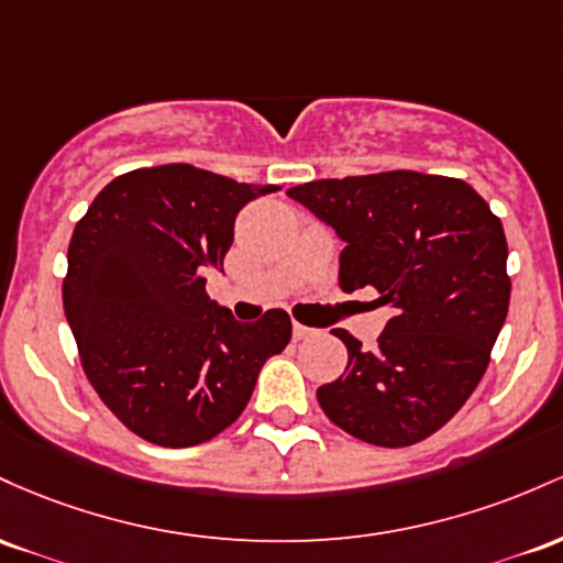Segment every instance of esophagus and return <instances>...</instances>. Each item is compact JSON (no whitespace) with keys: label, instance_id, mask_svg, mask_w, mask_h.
<instances>
[{"label":"esophagus","instance_id":"obj_1","mask_svg":"<svg viewBox=\"0 0 563 563\" xmlns=\"http://www.w3.org/2000/svg\"><path fill=\"white\" fill-rule=\"evenodd\" d=\"M316 330H311V327H306V324H300V321H295L292 324V334H295V340H306V338H311Z\"/></svg>","mask_w":563,"mask_h":563}]
</instances>
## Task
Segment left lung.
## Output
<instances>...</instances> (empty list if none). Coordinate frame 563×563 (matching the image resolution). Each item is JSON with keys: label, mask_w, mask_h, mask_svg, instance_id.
<instances>
[{"label": "left lung", "mask_w": 563, "mask_h": 563, "mask_svg": "<svg viewBox=\"0 0 563 563\" xmlns=\"http://www.w3.org/2000/svg\"><path fill=\"white\" fill-rule=\"evenodd\" d=\"M287 197L345 242L340 287H372L394 308L372 351L334 330L349 364L316 399L353 439L418 444L468 401L508 316L500 218L468 183L412 169L302 183Z\"/></svg>", "instance_id": "obj_1"}]
</instances>
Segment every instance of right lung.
I'll list each match as a JSON object with an SVG mask.
<instances>
[{"label": "right lung", "mask_w": 563, "mask_h": 563, "mask_svg": "<svg viewBox=\"0 0 563 563\" xmlns=\"http://www.w3.org/2000/svg\"><path fill=\"white\" fill-rule=\"evenodd\" d=\"M274 191L191 164L143 167L113 178L74 229L63 311L81 366L151 444L180 450L225 431L292 338L282 308L242 324L205 289L239 210Z\"/></svg>", "instance_id": "right-lung-1"}]
</instances>
